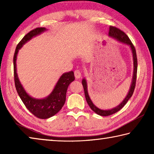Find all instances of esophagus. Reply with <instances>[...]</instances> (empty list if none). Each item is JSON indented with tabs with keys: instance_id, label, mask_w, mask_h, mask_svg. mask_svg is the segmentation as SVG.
I'll use <instances>...</instances> for the list:
<instances>
[{
	"instance_id": "1",
	"label": "esophagus",
	"mask_w": 154,
	"mask_h": 154,
	"mask_svg": "<svg viewBox=\"0 0 154 154\" xmlns=\"http://www.w3.org/2000/svg\"><path fill=\"white\" fill-rule=\"evenodd\" d=\"M74 74H75V77L76 79H79V78L82 77V72H81L79 70H76V71H75Z\"/></svg>"
}]
</instances>
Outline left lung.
I'll use <instances>...</instances> for the list:
<instances>
[{
    "mask_svg": "<svg viewBox=\"0 0 154 154\" xmlns=\"http://www.w3.org/2000/svg\"><path fill=\"white\" fill-rule=\"evenodd\" d=\"M109 36L110 37L114 38V39L117 40L119 42L122 43L126 44V45H128L130 47V49H131L132 54V58H133V75H132V82L131 84H130V87L128 92L127 95L125 98L122 100V102L118 105L116 107L111 109H106V110H104V109H100L98 108L97 106L94 105L92 103V100H91L90 98V96L88 94V83L87 81L85 78H83L82 79V85L83 86V90H84V93H85V99H86V101L88 104V105L90 106L91 109L95 112L96 114L99 115V116H111V115L116 113V112L119 111L120 109L123 107V106L126 105L129 99L131 98V96L133 94L135 85H136V79H137V53L136 50H135V48L134 45H132L131 41L130 40L126 34H125L123 31L121 30L118 29L116 27L113 26H110L109 28Z\"/></svg>",
    "mask_w": 154,
    "mask_h": 154,
    "instance_id": "8db88e82",
    "label": "left lung"
}]
</instances>
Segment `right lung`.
Segmentation results:
<instances>
[{
	"mask_svg": "<svg viewBox=\"0 0 154 154\" xmlns=\"http://www.w3.org/2000/svg\"><path fill=\"white\" fill-rule=\"evenodd\" d=\"M47 29L45 28H36L26 35L17 45L14 56V80L17 92L20 98L22 99L26 107L34 116L40 119L49 118L55 116L58 111H60L66 101V94L68 87L70 83L75 80L73 71H71L64 72L59 78L52 92L47 97L43 98H35L32 97L26 92L21 83L17 73L16 60L18 52L22 48V46L28 41L32 39L33 37L41 35Z\"/></svg>",
	"mask_w": 154,
	"mask_h": 154,
	"instance_id": "add662e5",
	"label": "right lung"
}]
</instances>
